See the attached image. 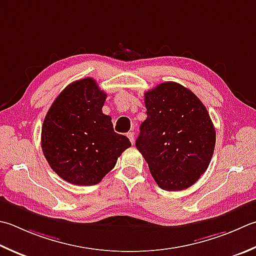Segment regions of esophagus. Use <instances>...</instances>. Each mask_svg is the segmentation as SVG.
I'll return each instance as SVG.
<instances>
[{"mask_svg":"<svg viewBox=\"0 0 256 256\" xmlns=\"http://www.w3.org/2000/svg\"><path fill=\"white\" fill-rule=\"evenodd\" d=\"M126 136L128 138L130 141H131V143L134 144V133H133V132H128V133L126 134Z\"/></svg>","mask_w":256,"mask_h":256,"instance_id":"obj_1","label":"esophagus"}]
</instances>
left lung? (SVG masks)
<instances>
[{
  "label": "left lung",
  "instance_id": "left-lung-1",
  "mask_svg": "<svg viewBox=\"0 0 256 256\" xmlns=\"http://www.w3.org/2000/svg\"><path fill=\"white\" fill-rule=\"evenodd\" d=\"M144 103L148 118L140 126L136 148L160 188H190L206 171L215 148L216 134L206 108L175 82L150 90Z\"/></svg>",
  "mask_w": 256,
  "mask_h": 256
}]
</instances>
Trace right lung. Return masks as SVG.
I'll return each instance as SVG.
<instances>
[{
    "label": "right lung",
    "mask_w": 256,
    "mask_h": 256,
    "mask_svg": "<svg viewBox=\"0 0 256 256\" xmlns=\"http://www.w3.org/2000/svg\"><path fill=\"white\" fill-rule=\"evenodd\" d=\"M106 94L85 78L68 84L45 115L41 145L45 158L60 178L75 185L101 182L131 146L114 132L111 116L102 112Z\"/></svg>",
    "instance_id": "1"
}]
</instances>
